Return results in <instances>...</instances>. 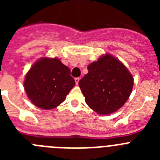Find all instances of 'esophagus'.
Segmentation results:
<instances>
[{
  "instance_id": "1",
  "label": "esophagus",
  "mask_w": 160,
  "mask_h": 160,
  "mask_svg": "<svg viewBox=\"0 0 160 160\" xmlns=\"http://www.w3.org/2000/svg\"><path fill=\"white\" fill-rule=\"evenodd\" d=\"M79 80H80V78H75V83H76V85L78 84Z\"/></svg>"
}]
</instances>
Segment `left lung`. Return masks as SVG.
<instances>
[{
    "instance_id": "left-lung-1",
    "label": "left lung",
    "mask_w": 160,
    "mask_h": 160,
    "mask_svg": "<svg viewBox=\"0 0 160 160\" xmlns=\"http://www.w3.org/2000/svg\"><path fill=\"white\" fill-rule=\"evenodd\" d=\"M78 85L85 101L98 114H109L124 105L133 88V77L120 61L106 54L90 64Z\"/></svg>"
}]
</instances>
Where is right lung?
<instances>
[{
  "mask_svg": "<svg viewBox=\"0 0 160 160\" xmlns=\"http://www.w3.org/2000/svg\"><path fill=\"white\" fill-rule=\"evenodd\" d=\"M75 86L70 70L57 58H42L32 65L24 87L30 101L45 110L57 107Z\"/></svg>",
  "mask_w": 160,
  "mask_h": 160,
  "instance_id": "obj_1",
  "label": "right lung"
}]
</instances>
